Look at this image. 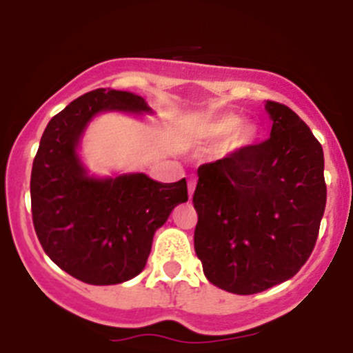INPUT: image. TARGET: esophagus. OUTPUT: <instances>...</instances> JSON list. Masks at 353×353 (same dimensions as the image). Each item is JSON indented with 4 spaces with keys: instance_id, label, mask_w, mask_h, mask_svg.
Returning <instances> with one entry per match:
<instances>
[{
    "instance_id": "esophagus-1",
    "label": "esophagus",
    "mask_w": 353,
    "mask_h": 353,
    "mask_svg": "<svg viewBox=\"0 0 353 353\" xmlns=\"http://www.w3.org/2000/svg\"><path fill=\"white\" fill-rule=\"evenodd\" d=\"M195 186H197V179H195V177H190V179H188V195H190V199H192V195H194Z\"/></svg>"
}]
</instances>
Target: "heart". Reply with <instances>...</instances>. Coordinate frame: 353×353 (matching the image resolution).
Instances as JSON below:
<instances>
[{"instance_id": "b5f03b06", "label": "heart", "mask_w": 353, "mask_h": 353, "mask_svg": "<svg viewBox=\"0 0 353 353\" xmlns=\"http://www.w3.org/2000/svg\"><path fill=\"white\" fill-rule=\"evenodd\" d=\"M202 134H204V139L211 140V142H219V140H225L231 137L232 147L241 149V147L250 145L256 140L257 131L254 125L243 124V119L240 115L223 113L220 117L204 124Z\"/></svg>"}]
</instances>
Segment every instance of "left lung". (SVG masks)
<instances>
[{
  "mask_svg": "<svg viewBox=\"0 0 353 353\" xmlns=\"http://www.w3.org/2000/svg\"><path fill=\"white\" fill-rule=\"evenodd\" d=\"M270 139L199 167L195 254L211 284L254 295L299 272L327 202L323 149L286 104L266 101Z\"/></svg>",
  "mask_w": 353,
  "mask_h": 353,
  "instance_id": "8db88e82",
  "label": "left lung"
}]
</instances>
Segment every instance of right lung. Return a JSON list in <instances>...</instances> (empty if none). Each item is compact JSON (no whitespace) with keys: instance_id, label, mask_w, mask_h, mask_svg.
<instances>
[{"instance_id":"add662e5","label":"right lung","mask_w":353,"mask_h":353,"mask_svg":"<svg viewBox=\"0 0 353 353\" xmlns=\"http://www.w3.org/2000/svg\"><path fill=\"white\" fill-rule=\"evenodd\" d=\"M101 112L147 113L131 92L97 88L49 121L33 159L30 194L37 238L63 272L108 286L137 277L151 254L152 236L181 202L186 179L158 183L145 174L92 177L78 156L79 139Z\"/></svg>"}]
</instances>
